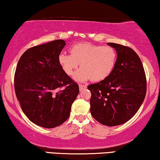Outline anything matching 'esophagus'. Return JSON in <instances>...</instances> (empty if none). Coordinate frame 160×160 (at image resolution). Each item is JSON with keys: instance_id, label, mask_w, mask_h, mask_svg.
<instances>
[{"instance_id": "esophagus-1", "label": "esophagus", "mask_w": 160, "mask_h": 160, "mask_svg": "<svg viewBox=\"0 0 160 160\" xmlns=\"http://www.w3.org/2000/svg\"><path fill=\"white\" fill-rule=\"evenodd\" d=\"M87 86L86 85H83V84H79V89L80 90H83V89H86Z\"/></svg>"}]
</instances>
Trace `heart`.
Returning <instances> with one entry per match:
<instances>
[{
	"label": "heart",
	"instance_id": "b5f03b06",
	"mask_svg": "<svg viewBox=\"0 0 160 160\" xmlns=\"http://www.w3.org/2000/svg\"><path fill=\"white\" fill-rule=\"evenodd\" d=\"M70 53H61L58 62L67 75L71 76L78 67L80 68L73 78L77 82H85L92 78L98 82L106 78L114 68L117 52L110 46H98L85 42L76 43L70 48Z\"/></svg>",
	"mask_w": 160,
	"mask_h": 160
}]
</instances>
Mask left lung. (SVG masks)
<instances>
[{
    "label": "left lung",
    "mask_w": 160,
    "mask_h": 160,
    "mask_svg": "<svg viewBox=\"0 0 160 160\" xmlns=\"http://www.w3.org/2000/svg\"><path fill=\"white\" fill-rule=\"evenodd\" d=\"M117 53V62L108 77L89 85L91 114L106 126L120 125L138 111L146 93L145 71L138 55L130 47L108 43Z\"/></svg>",
    "instance_id": "8db88e82"
}]
</instances>
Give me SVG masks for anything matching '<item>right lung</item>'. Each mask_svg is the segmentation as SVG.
I'll use <instances>...</instances> for the list:
<instances>
[{
	"instance_id": "add662e5",
	"label": "right lung",
	"mask_w": 160,
	"mask_h": 160,
	"mask_svg": "<svg viewBox=\"0 0 160 160\" xmlns=\"http://www.w3.org/2000/svg\"><path fill=\"white\" fill-rule=\"evenodd\" d=\"M65 44L60 39L30 48L15 71V93L22 110L30 121L44 128L60 126L68 119L79 92L78 85L58 62Z\"/></svg>"
}]
</instances>
